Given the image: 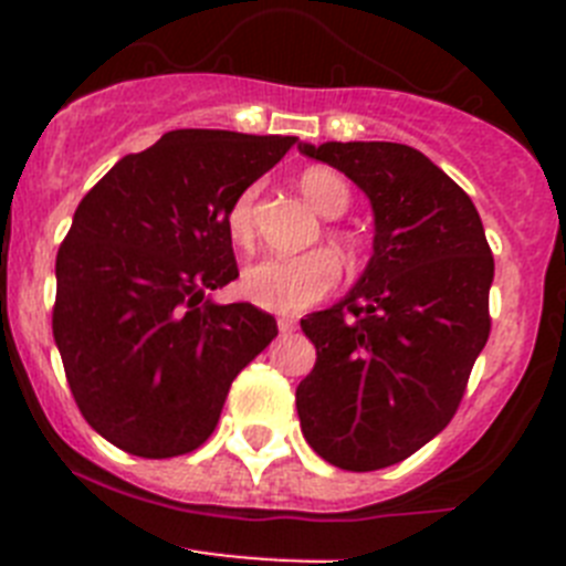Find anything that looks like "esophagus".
<instances>
[{
    "instance_id": "obj_1",
    "label": "esophagus",
    "mask_w": 566,
    "mask_h": 566,
    "mask_svg": "<svg viewBox=\"0 0 566 566\" xmlns=\"http://www.w3.org/2000/svg\"><path fill=\"white\" fill-rule=\"evenodd\" d=\"M277 328H280V334H292L294 328H297V319L280 317V319H277Z\"/></svg>"
}]
</instances>
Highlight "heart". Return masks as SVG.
<instances>
[{"mask_svg":"<svg viewBox=\"0 0 566 566\" xmlns=\"http://www.w3.org/2000/svg\"><path fill=\"white\" fill-rule=\"evenodd\" d=\"M300 192L319 214L337 218L352 207V187L343 175L326 167H312L300 175ZM254 195L249 187L229 203L227 232L238 249L254 247ZM328 240L348 258L359 252V240L352 229L328 227ZM339 283V260L328 249H308L303 254H272L243 272L240 292L249 303L277 314H297L326 297Z\"/></svg>","mask_w":566,"mask_h":566,"instance_id":"obj_1","label":"heart"}]
</instances>
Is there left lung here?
I'll list each match as a JSON object with an SVG mask.
<instances>
[{
	"label": "left lung",
	"mask_w": 566,
	"mask_h": 566,
	"mask_svg": "<svg viewBox=\"0 0 566 566\" xmlns=\"http://www.w3.org/2000/svg\"><path fill=\"white\" fill-rule=\"evenodd\" d=\"M300 153L371 198L374 254L357 286L300 326L317 348L297 385L303 437L343 470L397 464L457 413L490 337L493 254L457 181L419 149L328 142Z\"/></svg>",
	"instance_id": "1"
}]
</instances>
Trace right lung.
I'll return each instance as SVG.
<instances>
[{
  "label": "right lung",
  "instance_id": "right-lung-1",
  "mask_svg": "<svg viewBox=\"0 0 566 566\" xmlns=\"http://www.w3.org/2000/svg\"><path fill=\"white\" fill-rule=\"evenodd\" d=\"M292 135L172 129L124 155L73 214L56 254L53 337L93 431L144 459L201 448L238 377L274 337L252 303L214 306L238 277L227 209Z\"/></svg>",
  "mask_w": 566,
  "mask_h": 566
}]
</instances>
